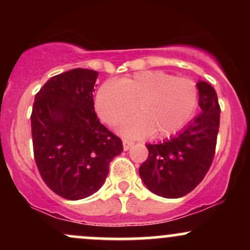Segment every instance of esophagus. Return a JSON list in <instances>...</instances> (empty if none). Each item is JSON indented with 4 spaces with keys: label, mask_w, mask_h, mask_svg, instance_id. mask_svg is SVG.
Here are the masks:
<instances>
[{
    "label": "esophagus",
    "mask_w": 250,
    "mask_h": 250,
    "mask_svg": "<svg viewBox=\"0 0 250 250\" xmlns=\"http://www.w3.org/2000/svg\"><path fill=\"white\" fill-rule=\"evenodd\" d=\"M122 143H123V149H125V150H128V149H130L134 145L133 141H130V140H127V139H123Z\"/></svg>",
    "instance_id": "esophagus-1"
}]
</instances>
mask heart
Here are the masks:
<instances>
[{"label":"heart","mask_w":250,"mask_h":250,"mask_svg":"<svg viewBox=\"0 0 250 250\" xmlns=\"http://www.w3.org/2000/svg\"><path fill=\"white\" fill-rule=\"evenodd\" d=\"M199 90L188 79L163 71H141L131 77L107 82L97 91L95 108L102 121L116 125L135 111L139 115L120 128L134 139H165L179 133L193 117Z\"/></svg>","instance_id":"1"}]
</instances>
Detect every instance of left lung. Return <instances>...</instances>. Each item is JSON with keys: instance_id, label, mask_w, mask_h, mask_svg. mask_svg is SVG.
Instances as JSON below:
<instances>
[{"instance_id": "1", "label": "left lung", "mask_w": 250, "mask_h": 250, "mask_svg": "<svg viewBox=\"0 0 250 250\" xmlns=\"http://www.w3.org/2000/svg\"><path fill=\"white\" fill-rule=\"evenodd\" d=\"M201 113L180 133L157 145H146L148 159L139 169L151 193L179 199L203 180L213 162L220 127V105L215 89L196 83Z\"/></svg>"}]
</instances>
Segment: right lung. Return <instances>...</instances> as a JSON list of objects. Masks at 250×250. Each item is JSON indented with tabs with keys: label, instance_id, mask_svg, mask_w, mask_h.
I'll return each mask as SVG.
<instances>
[{
	"label": "right lung",
	"instance_id": "add662e5",
	"mask_svg": "<svg viewBox=\"0 0 250 250\" xmlns=\"http://www.w3.org/2000/svg\"><path fill=\"white\" fill-rule=\"evenodd\" d=\"M97 71L76 68L51 77L31 113L34 156L45 185L67 200H81L104 183L109 163L122 153L119 137L94 108Z\"/></svg>",
	"mask_w": 250,
	"mask_h": 250
}]
</instances>
